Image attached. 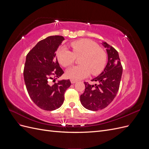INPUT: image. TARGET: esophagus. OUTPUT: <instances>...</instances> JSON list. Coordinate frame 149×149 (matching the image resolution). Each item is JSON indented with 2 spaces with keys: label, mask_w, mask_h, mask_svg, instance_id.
Returning <instances> with one entry per match:
<instances>
[{
  "label": "esophagus",
  "mask_w": 149,
  "mask_h": 149,
  "mask_svg": "<svg viewBox=\"0 0 149 149\" xmlns=\"http://www.w3.org/2000/svg\"><path fill=\"white\" fill-rule=\"evenodd\" d=\"M76 82H77V81L76 80H74V79H71V83L72 84H74V83H76Z\"/></svg>",
  "instance_id": "obj_1"
}]
</instances>
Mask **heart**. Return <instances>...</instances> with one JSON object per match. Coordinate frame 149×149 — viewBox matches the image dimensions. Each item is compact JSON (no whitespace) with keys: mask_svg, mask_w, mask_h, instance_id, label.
<instances>
[{"mask_svg":"<svg viewBox=\"0 0 149 149\" xmlns=\"http://www.w3.org/2000/svg\"><path fill=\"white\" fill-rule=\"evenodd\" d=\"M73 52L66 47H61L56 52V57L60 64L64 67L73 64L76 57H81V64L69 68L66 71V76L74 80L82 79L91 73L96 75L104 69L107 55L104 49L89 39L76 40L70 43Z\"/></svg>","mask_w":149,"mask_h":149,"instance_id":"heart-1","label":"heart"}]
</instances>
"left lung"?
<instances>
[{"label":"left lung","mask_w":149,"mask_h":149,"mask_svg":"<svg viewBox=\"0 0 149 149\" xmlns=\"http://www.w3.org/2000/svg\"><path fill=\"white\" fill-rule=\"evenodd\" d=\"M102 45L106 48L107 65L100 75L91 80L99 84L91 85L84 82V92L80 96L81 104L86 109L93 111L104 109L113 101L119 91L123 74L118 52L106 42H102Z\"/></svg>","instance_id":"1"}]
</instances>
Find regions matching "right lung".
I'll use <instances>...</instances> for the list:
<instances>
[{"mask_svg": "<svg viewBox=\"0 0 149 149\" xmlns=\"http://www.w3.org/2000/svg\"><path fill=\"white\" fill-rule=\"evenodd\" d=\"M64 40L62 36H49L40 41L26 56L24 77L26 89L35 104L45 111L61 107L65 92L71 85L69 79L53 84L49 83L53 77L59 78L64 73L56 57L57 49Z\"/></svg>", "mask_w": 149, "mask_h": 149, "instance_id": "1", "label": "right lung"}]
</instances>
